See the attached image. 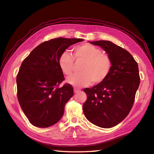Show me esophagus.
I'll return each mask as SVG.
<instances>
[{"instance_id": "obj_1", "label": "esophagus", "mask_w": 154, "mask_h": 154, "mask_svg": "<svg viewBox=\"0 0 154 154\" xmlns=\"http://www.w3.org/2000/svg\"><path fill=\"white\" fill-rule=\"evenodd\" d=\"M80 91V90L78 89V88H74V93H79Z\"/></svg>"}]
</instances>
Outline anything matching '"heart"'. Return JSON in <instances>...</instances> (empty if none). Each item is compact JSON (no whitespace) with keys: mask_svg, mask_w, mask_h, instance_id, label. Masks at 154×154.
<instances>
[{"mask_svg":"<svg viewBox=\"0 0 154 154\" xmlns=\"http://www.w3.org/2000/svg\"><path fill=\"white\" fill-rule=\"evenodd\" d=\"M73 55L74 58L69 53L63 52L59 57L58 63L63 74L70 75L74 71V59L76 61H84L80 69L81 73L67 79V82L75 87H86L92 82L94 84L101 83L111 72V59L95 46L89 44L77 46L73 49Z\"/></svg>","mask_w":154,"mask_h":154,"instance_id":"heart-1","label":"heart"}]
</instances>
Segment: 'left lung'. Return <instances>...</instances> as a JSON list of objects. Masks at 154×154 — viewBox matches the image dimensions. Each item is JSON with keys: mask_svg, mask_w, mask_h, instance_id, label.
<instances>
[{"mask_svg": "<svg viewBox=\"0 0 154 154\" xmlns=\"http://www.w3.org/2000/svg\"><path fill=\"white\" fill-rule=\"evenodd\" d=\"M108 54L112 66L103 82L84 91L87 99L83 104L87 119L99 127L118 125L129 114L140 84L138 64L127 51L108 40L89 42Z\"/></svg>", "mask_w": 154, "mask_h": 154, "instance_id": "8db88e82", "label": "left lung"}]
</instances>
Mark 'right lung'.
Returning <instances> with one entry per match:
<instances>
[{
    "instance_id": "obj_1",
    "label": "right lung",
    "mask_w": 154,
    "mask_h": 154,
    "mask_svg": "<svg viewBox=\"0 0 154 154\" xmlns=\"http://www.w3.org/2000/svg\"><path fill=\"white\" fill-rule=\"evenodd\" d=\"M82 38H57L41 43L21 65L17 75V98L32 125L47 128L58 122L65 105L74 95L69 84L59 87L64 80L59 58L69 46Z\"/></svg>"
}]
</instances>
